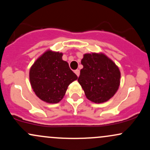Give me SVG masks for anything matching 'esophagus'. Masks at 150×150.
I'll return each instance as SVG.
<instances>
[{"mask_svg": "<svg viewBox=\"0 0 150 150\" xmlns=\"http://www.w3.org/2000/svg\"><path fill=\"white\" fill-rule=\"evenodd\" d=\"M74 72H75V73L76 74L77 76L79 77V75H80V70H75Z\"/></svg>", "mask_w": 150, "mask_h": 150, "instance_id": "1", "label": "esophagus"}]
</instances>
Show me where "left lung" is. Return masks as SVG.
Returning a JSON list of instances; mask_svg holds the SVG:
<instances>
[{"label": "left lung", "mask_w": 150, "mask_h": 150, "mask_svg": "<svg viewBox=\"0 0 150 150\" xmlns=\"http://www.w3.org/2000/svg\"><path fill=\"white\" fill-rule=\"evenodd\" d=\"M78 82L89 101L104 103L113 97L120 86L118 67L104 53L84 54Z\"/></svg>", "instance_id": "1"}]
</instances>
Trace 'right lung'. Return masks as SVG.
I'll use <instances>...</instances> for the list:
<instances>
[{
  "label": "right lung",
  "instance_id": "right-lung-1",
  "mask_svg": "<svg viewBox=\"0 0 150 150\" xmlns=\"http://www.w3.org/2000/svg\"><path fill=\"white\" fill-rule=\"evenodd\" d=\"M62 56V53L48 50L36 60L30 70L32 89L41 100L49 104L61 101L70 84L77 79Z\"/></svg>",
  "mask_w": 150,
  "mask_h": 150
}]
</instances>
